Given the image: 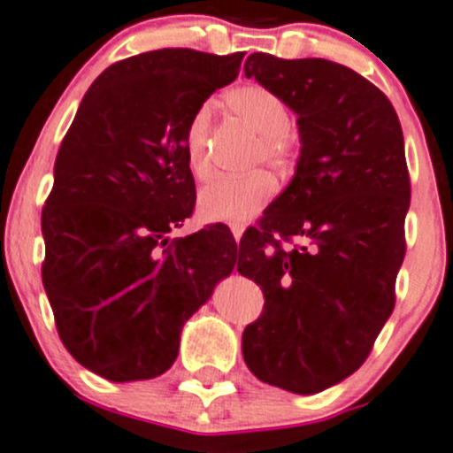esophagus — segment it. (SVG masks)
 I'll return each instance as SVG.
<instances>
[{
  "label": "esophagus",
  "mask_w": 453,
  "mask_h": 453,
  "mask_svg": "<svg viewBox=\"0 0 453 453\" xmlns=\"http://www.w3.org/2000/svg\"><path fill=\"white\" fill-rule=\"evenodd\" d=\"M230 230H232V236H234V241H241V236H243L245 227L241 226V223H232Z\"/></svg>",
  "instance_id": "obj_1"
}]
</instances>
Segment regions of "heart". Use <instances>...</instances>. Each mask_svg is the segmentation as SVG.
Masks as SVG:
<instances>
[{"label":"heart","mask_w":453,"mask_h":453,"mask_svg":"<svg viewBox=\"0 0 453 453\" xmlns=\"http://www.w3.org/2000/svg\"><path fill=\"white\" fill-rule=\"evenodd\" d=\"M226 104L239 120L258 134V146L252 159L254 166L267 164L272 171L282 173L294 164L298 140L291 131V113L282 96L260 83H245L227 91ZM210 127H212V111L208 104H201L190 116L184 131L186 164L190 175L197 181H205L212 175L208 155ZM272 195V177L263 171H256L243 177L214 180L199 193L197 208L205 221L241 223L263 210Z\"/></svg>","instance_id":"1"}]
</instances>
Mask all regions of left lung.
<instances>
[{"label": "left lung", "instance_id": "obj_1", "mask_svg": "<svg viewBox=\"0 0 453 453\" xmlns=\"http://www.w3.org/2000/svg\"><path fill=\"white\" fill-rule=\"evenodd\" d=\"M245 76L294 109L303 146L291 184L241 241L239 272L265 296L243 357L260 381L315 395L366 362L395 309L410 208L403 131L388 96L340 63L256 52Z\"/></svg>", "mask_w": 453, "mask_h": 453}]
</instances>
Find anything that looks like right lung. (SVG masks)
<instances>
[{
    "mask_svg": "<svg viewBox=\"0 0 453 453\" xmlns=\"http://www.w3.org/2000/svg\"><path fill=\"white\" fill-rule=\"evenodd\" d=\"M243 54L164 48L113 63L61 142L41 278L63 346L109 381L166 372L186 319L234 269L223 227L166 234L195 208L186 125L239 76Z\"/></svg>",
    "mask_w": 453,
    "mask_h": 453,
    "instance_id": "1",
    "label": "right lung"
}]
</instances>
